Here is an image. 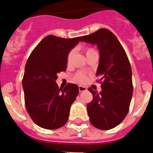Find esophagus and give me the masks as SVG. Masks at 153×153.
<instances>
[{"label":"esophagus","instance_id":"34e87169","mask_svg":"<svg viewBox=\"0 0 153 153\" xmlns=\"http://www.w3.org/2000/svg\"><path fill=\"white\" fill-rule=\"evenodd\" d=\"M86 88L85 86H79V92H83V91H86Z\"/></svg>","mask_w":153,"mask_h":153}]
</instances>
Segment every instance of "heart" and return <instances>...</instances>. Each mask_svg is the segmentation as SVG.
<instances>
[{"mask_svg":"<svg viewBox=\"0 0 153 153\" xmlns=\"http://www.w3.org/2000/svg\"><path fill=\"white\" fill-rule=\"evenodd\" d=\"M85 53H86V55L89 54L90 53L94 52L95 50L93 49V48H90V47H86L84 49ZM72 57H73V51H70L69 52V53L67 54V64H70L71 63V60H72ZM74 80L78 82V83H83L85 80H86V74L84 73L79 72L77 73V74H76L74 76Z\"/></svg>","mask_w":153,"mask_h":153,"instance_id":"1","label":"heart"}]
</instances>
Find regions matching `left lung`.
<instances>
[{"label": "left lung", "mask_w": 153, "mask_h": 153, "mask_svg": "<svg viewBox=\"0 0 153 153\" xmlns=\"http://www.w3.org/2000/svg\"><path fill=\"white\" fill-rule=\"evenodd\" d=\"M81 41L97 44L100 63L97 76L102 91L92 88L93 100L87 104L90 121L99 129H111L123 121L129 112L133 91L130 63L117 37L105 28L83 36Z\"/></svg>", "instance_id": "1"}]
</instances>
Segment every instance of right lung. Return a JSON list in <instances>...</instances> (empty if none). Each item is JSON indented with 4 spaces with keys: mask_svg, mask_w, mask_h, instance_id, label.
<instances>
[{
    "mask_svg": "<svg viewBox=\"0 0 153 153\" xmlns=\"http://www.w3.org/2000/svg\"><path fill=\"white\" fill-rule=\"evenodd\" d=\"M81 36L65 39L48 35L37 44L25 65L22 84L27 111L33 122L47 129L67 123L70 106L79 93L77 85L59 88L57 74L67 69V56Z\"/></svg>",
    "mask_w": 153,
    "mask_h": 153,
    "instance_id": "obj_1",
    "label": "right lung"
}]
</instances>
